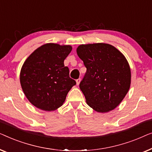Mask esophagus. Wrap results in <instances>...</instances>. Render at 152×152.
<instances>
[{
    "mask_svg": "<svg viewBox=\"0 0 152 152\" xmlns=\"http://www.w3.org/2000/svg\"><path fill=\"white\" fill-rule=\"evenodd\" d=\"M76 84H77V85H78L79 83H80V78L76 79Z\"/></svg>",
    "mask_w": 152,
    "mask_h": 152,
    "instance_id": "esophagus-1",
    "label": "esophagus"
}]
</instances>
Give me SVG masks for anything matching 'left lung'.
I'll list each match as a JSON object with an SVG mask.
<instances>
[{
	"mask_svg": "<svg viewBox=\"0 0 152 152\" xmlns=\"http://www.w3.org/2000/svg\"><path fill=\"white\" fill-rule=\"evenodd\" d=\"M76 52L87 68L79 87L87 104L98 112L113 110L130 87L131 71L127 59L106 43L81 45Z\"/></svg>",
	"mask_w": 152,
	"mask_h": 152,
	"instance_id": "left-lung-1",
	"label": "left lung"
}]
</instances>
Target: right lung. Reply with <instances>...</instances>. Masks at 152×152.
I'll return each instance as SVG.
<instances>
[{
	"instance_id": "1",
	"label": "right lung",
	"mask_w": 152,
	"mask_h": 152,
	"mask_svg": "<svg viewBox=\"0 0 152 152\" xmlns=\"http://www.w3.org/2000/svg\"><path fill=\"white\" fill-rule=\"evenodd\" d=\"M72 50L70 45L48 43L36 49L25 61L20 85L27 99L37 108L48 112L56 110L76 84L64 65Z\"/></svg>"
}]
</instances>
